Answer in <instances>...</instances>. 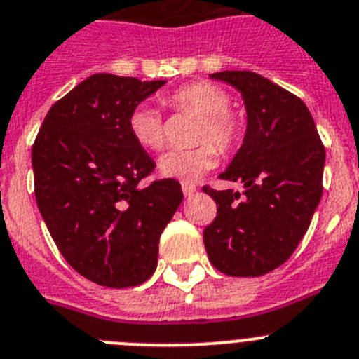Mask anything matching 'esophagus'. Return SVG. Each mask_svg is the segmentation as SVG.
<instances>
[{"instance_id": "34e87169", "label": "esophagus", "mask_w": 359, "mask_h": 359, "mask_svg": "<svg viewBox=\"0 0 359 359\" xmlns=\"http://www.w3.org/2000/svg\"><path fill=\"white\" fill-rule=\"evenodd\" d=\"M184 196H193L196 193V186L193 182H182Z\"/></svg>"}]
</instances>
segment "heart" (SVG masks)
I'll return each mask as SVG.
<instances>
[{"label": "heart", "mask_w": 359, "mask_h": 359, "mask_svg": "<svg viewBox=\"0 0 359 359\" xmlns=\"http://www.w3.org/2000/svg\"><path fill=\"white\" fill-rule=\"evenodd\" d=\"M163 102L179 111H195L202 116L195 136L200 145L168 150L159 157L157 168L166 179L198 180L217 164V149L210 142L221 150H232L239 143L243 127L239 118L229 111L230 99L219 86L205 81L191 83L163 97ZM127 127L134 142L147 150H159L166 142L163 118L149 104H138L130 111Z\"/></svg>", "instance_id": "1"}]
</instances>
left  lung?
Instances as JSON below:
<instances>
[{"instance_id":"obj_1","label":"left lung","mask_w":359,"mask_h":359,"mask_svg":"<svg viewBox=\"0 0 359 359\" xmlns=\"http://www.w3.org/2000/svg\"><path fill=\"white\" fill-rule=\"evenodd\" d=\"M210 78L233 86L246 108L243 145L221 179L244 191L203 187L217 216L203 230L210 264L229 276H262L285 262L323 196V142L303 100L250 70Z\"/></svg>"}]
</instances>
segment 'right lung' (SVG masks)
<instances>
[{
	"label": "right lung",
	"mask_w": 359,
	"mask_h": 359,
	"mask_svg": "<svg viewBox=\"0 0 359 359\" xmlns=\"http://www.w3.org/2000/svg\"><path fill=\"white\" fill-rule=\"evenodd\" d=\"M164 79L93 74L43 118L32 150L36 205L63 259L97 285H142L182 203L177 180L140 186L156 163L127 120Z\"/></svg>",
	"instance_id": "right-lung-1"
}]
</instances>
